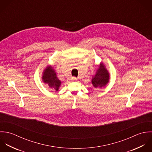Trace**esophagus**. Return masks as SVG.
I'll return each mask as SVG.
<instances>
[{
    "label": "esophagus",
    "instance_id": "1",
    "mask_svg": "<svg viewBox=\"0 0 152 152\" xmlns=\"http://www.w3.org/2000/svg\"><path fill=\"white\" fill-rule=\"evenodd\" d=\"M73 80H76V78H75V77H73Z\"/></svg>",
    "mask_w": 152,
    "mask_h": 152
}]
</instances>
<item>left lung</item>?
<instances>
[{
  "mask_svg": "<svg viewBox=\"0 0 152 152\" xmlns=\"http://www.w3.org/2000/svg\"><path fill=\"white\" fill-rule=\"evenodd\" d=\"M109 81V73L104 64L101 63L96 71L95 76L91 80L93 86L97 88L104 87Z\"/></svg>",
  "mask_w": 152,
  "mask_h": 152,
  "instance_id": "obj_1",
  "label": "left lung"
}]
</instances>
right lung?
I'll return each instance as SVG.
<instances>
[{"mask_svg": "<svg viewBox=\"0 0 152 152\" xmlns=\"http://www.w3.org/2000/svg\"><path fill=\"white\" fill-rule=\"evenodd\" d=\"M42 80L43 82L47 83L50 88L56 91H58L61 86V80L57 77L56 73L52 66H48L45 69L43 73Z\"/></svg>", "mask_w": 152, "mask_h": 152, "instance_id": "add662e5", "label": "right lung"}]
</instances>
